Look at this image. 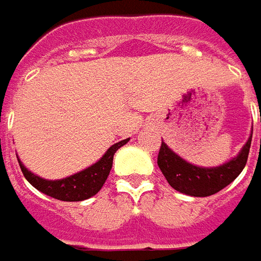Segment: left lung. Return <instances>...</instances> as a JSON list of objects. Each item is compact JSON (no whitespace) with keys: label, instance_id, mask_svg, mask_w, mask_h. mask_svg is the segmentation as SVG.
<instances>
[{"label":"left lung","instance_id":"obj_1","mask_svg":"<svg viewBox=\"0 0 261 261\" xmlns=\"http://www.w3.org/2000/svg\"><path fill=\"white\" fill-rule=\"evenodd\" d=\"M251 136L253 134L250 135L249 141L243 146L237 158L216 168L191 165L171 151L167 143L162 142L158 153V167L174 190L192 197H208L221 191L240 175L247 164Z\"/></svg>","mask_w":261,"mask_h":261}]
</instances>
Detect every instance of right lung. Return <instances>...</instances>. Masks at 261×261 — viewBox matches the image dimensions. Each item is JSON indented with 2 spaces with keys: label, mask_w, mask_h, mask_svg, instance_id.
I'll return each mask as SVG.
<instances>
[{
  "label": "right lung",
  "mask_w": 261,
  "mask_h": 261,
  "mask_svg": "<svg viewBox=\"0 0 261 261\" xmlns=\"http://www.w3.org/2000/svg\"><path fill=\"white\" fill-rule=\"evenodd\" d=\"M127 141L129 139H125V141H120V142L115 143L113 146H110L108 152L103 155V158L92 167H89L87 169L77 172L74 175L67 176L64 179H59V181L43 179L40 176L31 174L29 169L21 164L20 159H18V164H20L21 171L25 176V179L38 191L60 201H83L93 197L94 194L100 191V188L103 187L105 181L108 179V175L112 169L115 152L118 151L120 146H123Z\"/></svg>",
  "instance_id": "right-lung-1"
}]
</instances>
